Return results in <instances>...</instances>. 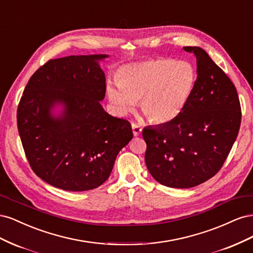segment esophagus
Returning a JSON list of instances; mask_svg holds the SVG:
<instances>
[{"label": "esophagus", "instance_id": "esophagus-1", "mask_svg": "<svg viewBox=\"0 0 253 253\" xmlns=\"http://www.w3.org/2000/svg\"><path fill=\"white\" fill-rule=\"evenodd\" d=\"M132 129H133L134 136L137 137V136L140 135V133L142 131V127L139 125H137V124H132Z\"/></svg>", "mask_w": 253, "mask_h": 253}]
</instances>
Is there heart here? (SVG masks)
Wrapping results in <instances>:
<instances>
[{
  "label": "heart",
  "instance_id": "b5f03b06",
  "mask_svg": "<svg viewBox=\"0 0 253 253\" xmlns=\"http://www.w3.org/2000/svg\"><path fill=\"white\" fill-rule=\"evenodd\" d=\"M196 82L193 66L186 61L150 59L122 68L118 79L108 84V96L120 114L140 108L157 125L174 120L185 109Z\"/></svg>",
  "mask_w": 253,
  "mask_h": 253
}]
</instances>
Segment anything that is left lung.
<instances>
[{
  "instance_id": "left-lung-1",
  "label": "left lung",
  "mask_w": 253,
  "mask_h": 253,
  "mask_svg": "<svg viewBox=\"0 0 253 253\" xmlns=\"http://www.w3.org/2000/svg\"><path fill=\"white\" fill-rule=\"evenodd\" d=\"M183 49L196 58L192 95L174 120L142 131L150 174L162 185L178 189L201 185L220 170L242 119L236 88L223 70L203 48Z\"/></svg>"
}]
</instances>
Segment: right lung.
Instances as JSON below:
<instances>
[{
	"label": "right lung",
	"instance_id": "right-lung-1",
	"mask_svg": "<svg viewBox=\"0 0 253 253\" xmlns=\"http://www.w3.org/2000/svg\"><path fill=\"white\" fill-rule=\"evenodd\" d=\"M108 55L49 60L29 79L18 106L23 149L33 171L72 192L98 188L109 178L119 151L133 138L131 124L106 113ZM63 106L59 115L56 106Z\"/></svg>",
	"mask_w": 253,
	"mask_h": 253
}]
</instances>
